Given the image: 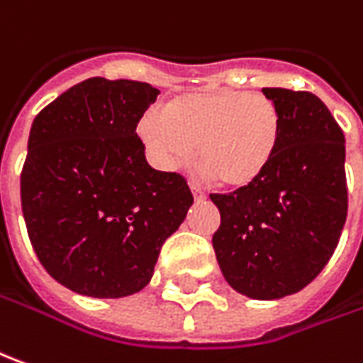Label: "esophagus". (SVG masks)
<instances>
[{"mask_svg": "<svg viewBox=\"0 0 363 363\" xmlns=\"http://www.w3.org/2000/svg\"><path fill=\"white\" fill-rule=\"evenodd\" d=\"M191 191H192V194H194V201H204V199H206L204 191H202V189H199L196 184H191Z\"/></svg>", "mask_w": 363, "mask_h": 363, "instance_id": "esophagus-1", "label": "esophagus"}]
</instances>
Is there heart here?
I'll list each match as a JSON object with an SVG mask.
<instances>
[{"mask_svg":"<svg viewBox=\"0 0 363 363\" xmlns=\"http://www.w3.org/2000/svg\"><path fill=\"white\" fill-rule=\"evenodd\" d=\"M152 161L164 171L189 162L199 147L202 172L224 189L262 177L280 143V113L264 95L216 89L174 99L139 123Z\"/></svg>","mask_w":363,"mask_h":363,"instance_id":"heart-1","label":"heart"}]
</instances>
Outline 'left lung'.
Here are the masks:
<instances>
[{
  "instance_id": "8db88e82",
  "label": "left lung",
  "mask_w": 363,
  "mask_h": 363,
  "mask_svg": "<svg viewBox=\"0 0 363 363\" xmlns=\"http://www.w3.org/2000/svg\"><path fill=\"white\" fill-rule=\"evenodd\" d=\"M280 113V143L252 184L211 194L213 236L226 282L254 300L300 292L316 278L346 224V143L328 107L308 91L262 89Z\"/></svg>"
}]
</instances>
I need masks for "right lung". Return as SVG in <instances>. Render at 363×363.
<instances>
[{
  "label": "right lung",
  "instance_id": "1",
  "mask_svg": "<svg viewBox=\"0 0 363 363\" xmlns=\"http://www.w3.org/2000/svg\"><path fill=\"white\" fill-rule=\"evenodd\" d=\"M157 95L149 83L93 77L31 125L21 171L27 234L49 276L77 294L143 290L191 208L184 177L155 171L137 135Z\"/></svg>",
  "mask_w": 363,
  "mask_h": 363
}]
</instances>
